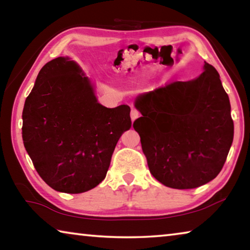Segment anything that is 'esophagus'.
Returning <instances> with one entry per match:
<instances>
[{"instance_id":"obj_1","label":"esophagus","mask_w":250,"mask_h":250,"mask_svg":"<svg viewBox=\"0 0 250 250\" xmlns=\"http://www.w3.org/2000/svg\"><path fill=\"white\" fill-rule=\"evenodd\" d=\"M139 115H140V113H139V111H138L137 109H132V110H131V115H130V116H131V120L134 121L135 119H138Z\"/></svg>"}]
</instances>
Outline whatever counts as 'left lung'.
<instances>
[{
    "label": "left lung",
    "mask_w": 250,
    "mask_h": 250,
    "mask_svg": "<svg viewBox=\"0 0 250 250\" xmlns=\"http://www.w3.org/2000/svg\"><path fill=\"white\" fill-rule=\"evenodd\" d=\"M133 122L151 174L177 189L195 188L221 172L234 139L228 95L213 66L188 82L139 95Z\"/></svg>",
    "instance_id": "obj_1"
}]
</instances>
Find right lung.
<instances>
[{"mask_svg": "<svg viewBox=\"0 0 250 250\" xmlns=\"http://www.w3.org/2000/svg\"><path fill=\"white\" fill-rule=\"evenodd\" d=\"M24 146L55 191L78 194L104 180L117 142L131 128L130 107L98 103L96 84L68 56L48 62L23 109Z\"/></svg>", "mask_w": 250, "mask_h": 250, "instance_id": "right-lung-1", "label": "right lung"}]
</instances>
